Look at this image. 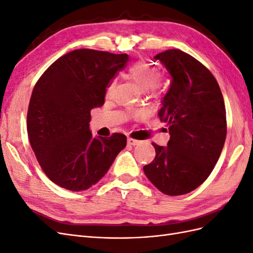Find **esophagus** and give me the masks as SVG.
<instances>
[{
  "label": "esophagus",
  "instance_id": "obj_1",
  "mask_svg": "<svg viewBox=\"0 0 253 253\" xmlns=\"http://www.w3.org/2000/svg\"><path fill=\"white\" fill-rule=\"evenodd\" d=\"M140 141L136 140V139H133V138H127V144L129 145H137Z\"/></svg>",
  "mask_w": 253,
  "mask_h": 253
}]
</instances>
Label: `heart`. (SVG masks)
Masks as SVG:
<instances>
[{
	"label": "heart",
	"mask_w": 253,
	"mask_h": 253,
	"mask_svg": "<svg viewBox=\"0 0 253 253\" xmlns=\"http://www.w3.org/2000/svg\"><path fill=\"white\" fill-rule=\"evenodd\" d=\"M127 77L142 90L150 88L153 94H157L162 89L160 83V72L158 68L145 61H138L129 66L127 70ZM115 86V81H112L108 86V94H110Z\"/></svg>",
	"instance_id": "b5f03b06"
}]
</instances>
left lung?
<instances>
[{"mask_svg":"<svg viewBox=\"0 0 253 253\" xmlns=\"http://www.w3.org/2000/svg\"><path fill=\"white\" fill-rule=\"evenodd\" d=\"M154 59L172 77L158 112L169 126L170 140L167 147L152 143L156 156L143 172L163 193L187 194L208 178L224 148V98L214 76L192 56L168 49Z\"/></svg>","mask_w":253,"mask_h":253,"instance_id":"left-lung-1","label":"left lung"}]
</instances>
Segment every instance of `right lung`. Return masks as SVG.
Segmentation results:
<instances>
[{"label":"right lung","instance_id":"add662e5","mask_svg":"<svg viewBox=\"0 0 253 253\" xmlns=\"http://www.w3.org/2000/svg\"><path fill=\"white\" fill-rule=\"evenodd\" d=\"M129 57L94 49L73 50L55 61L30 97L27 133L37 160L61 188L78 192L109 171L126 137L109 138L89 131L90 111L104 103L106 87Z\"/></svg>","mask_w":253,"mask_h":253}]
</instances>
